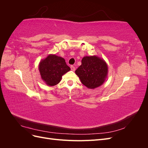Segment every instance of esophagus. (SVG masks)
<instances>
[{"label":"esophagus","mask_w":148,"mask_h":148,"mask_svg":"<svg viewBox=\"0 0 148 148\" xmlns=\"http://www.w3.org/2000/svg\"><path fill=\"white\" fill-rule=\"evenodd\" d=\"M70 68H71V70H72V71H75V66H73V65H71V66H70Z\"/></svg>","instance_id":"obj_1"}]
</instances>
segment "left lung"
<instances>
[{
  "label": "left lung",
  "mask_w": 148,
  "mask_h": 148,
  "mask_svg": "<svg viewBox=\"0 0 148 148\" xmlns=\"http://www.w3.org/2000/svg\"><path fill=\"white\" fill-rule=\"evenodd\" d=\"M75 73L85 86L95 89L105 82L108 74V66L104 59L96 56H85Z\"/></svg>",
  "instance_id": "8db88e82"
}]
</instances>
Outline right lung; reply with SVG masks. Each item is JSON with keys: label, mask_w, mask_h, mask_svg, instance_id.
Segmentation results:
<instances>
[{"label": "right lung", "mask_w": 148, "mask_h": 148, "mask_svg": "<svg viewBox=\"0 0 148 148\" xmlns=\"http://www.w3.org/2000/svg\"><path fill=\"white\" fill-rule=\"evenodd\" d=\"M38 69L41 79L47 85L55 86L62 79V76L70 70L64 58L49 54L39 62Z\"/></svg>", "instance_id": "1"}]
</instances>
